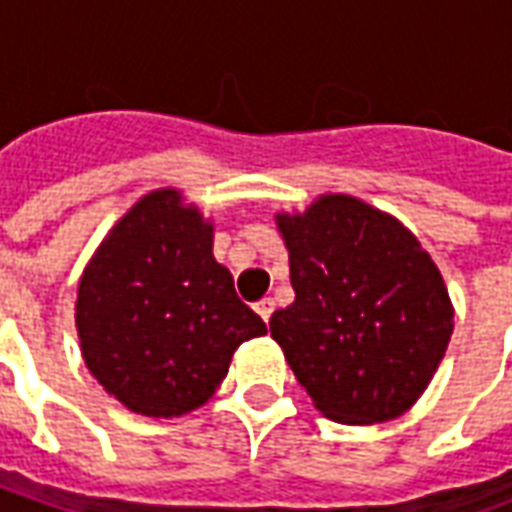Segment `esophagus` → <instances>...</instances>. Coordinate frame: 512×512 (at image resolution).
<instances>
[{
  "instance_id": "esophagus-1",
  "label": "esophagus",
  "mask_w": 512,
  "mask_h": 512,
  "mask_svg": "<svg viewBox=\"0 0 512 512\" xmlns=\"http://www.w3.org/2000/svg\"><path fill=\"white\" fill-rule=\"evenodd\" d=\"M255 310H257V315H260V318H263V321H266V326H268V321H271V315H274V301L263 299V301H260V304H257Z\"/></svg>"
}]
</instances>
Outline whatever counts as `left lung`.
Listing matches in <instances>:
<instances>
[{
    "label": "left lung",
    "instance_id": "left-lung-1",
    "mask_svg": "<svg viewBox=\"0 0 512 512\" xmlns=\"http://www.w3.org/2000/svg\"><path fill=\"white\" fill-rule=\"evenodd\" d=\"M296 301L271 337L323 417L386 422L417 403L455 326L439 266L392 213L351 194H321L274 216Z\"/></svg>",
    "mask_w": 512,
    "mask_h": 512
}]
</instances>
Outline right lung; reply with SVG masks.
I'll use <instances>...</instances> for the list:
<instances>
[{
  "label": "right lung",
  "instance_id": "add662e5",
  "mask_svg": "<svg viewBox=\"0 0 512 512\" xmlns=\"http://www.w3.org/2000/svg\"><path fill=\"white\" fill-rule=\"evenodd\" d=\"M76 332L87 370L128 411L183 417L222 386L266 323L213 257V222L175 186L142 194L84 266Z\"/></svg>",
  "mask_w": 512,
  "mask_h": 512
}]
</instances>
